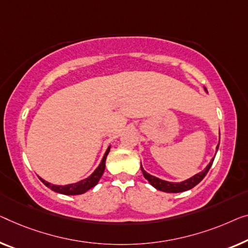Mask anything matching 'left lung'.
Masks as SVG:
<instances>
[{
	"label": "left lung",
	"mask_w": 248,
	"mask_h": 248,
	"mask_svg": "<svg viewBox=\"0 0 248 248\" xmlns=\"http://www.w3.org/2000/svg\"><path fill=\"white\" fill-rule=\"evenodd\" d=\"M218 146H217V150H218ZM213 161H214V158L213 160L209 162V165L207 166L202 172L197 173V175H195L189 179L185 180L183 183H169V182H166V180H161L159 178H157V177L151 176L150 173L146 172L143 170L142 166H141V171L143 173V176H145V178L150 183L151 186H154L156 189L165 191V193H182V191H186V190L191 189V188H194L196 185L199 184L202 179H204V177L207 175V172H208L210 167H212Z\"/></svg>",
	"instance_id": "1"
}]
</instances>
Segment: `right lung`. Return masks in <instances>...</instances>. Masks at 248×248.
I'll return each mask as SVG.
<instances>
[{
	"label": "right lung",
	"instance_id": "right-lung-1",
	"mask_svg": "<svg viewBox=\"0 0 248 248\" xmlns=\"http://www.w3.org/2000/svg\"><path fill=\"white\" fill-rule=\"evenodd\" d=\"M110 151V147H108V149H107L105 156H103L102 160L100 162V165L98 166V168L95 169L92 173L91 176H89L88 178L81 180L79 183H76V184H70V185H65V186H57V185H52L50 183L46 182V180H43L42 178L41 182L46 185V187H49L51 190L55 191V193H60V194H63V195H81L83 193H86L87 190L91 189L92 187H94L95 185L98 184L99 179L101 178L103 171H105V168H106V159H107V156H108Z\"/></svg>",
	"mask_w": 248,
	"mask_h": 248
}]
</instances>
